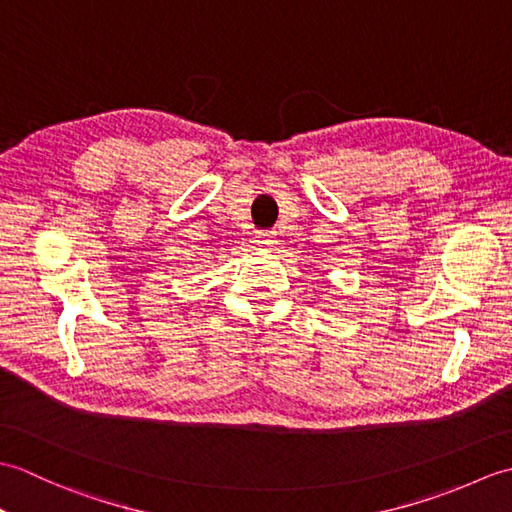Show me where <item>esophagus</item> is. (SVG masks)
<instances>
[{
	"label": "esophagus",
	"mask_w": 512,
	"mask_h": 512,
	"mask_svg": "<svg viewBox=\"0 0 512 512\" xmlns=\"http://www.w3.org/2000/svg\"><path fill=\"white\" fill-rule=\"evenodd\" d=\"M257 244L264 246V248H273L275 231H257Z\"/></svg>",
	"instance_id": "obj_1"
}]
</instances>
